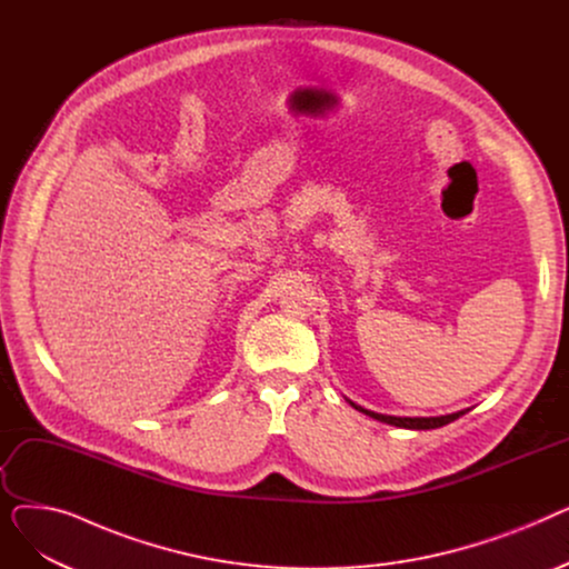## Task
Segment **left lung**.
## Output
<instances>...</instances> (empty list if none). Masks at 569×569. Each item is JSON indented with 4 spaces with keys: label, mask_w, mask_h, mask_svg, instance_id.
<instances>
[{
    "label": "left lung",
    "mask_w": 569,
    "mask_h": 569,
    "mask_svg": "<svg viewBox=\"0 0 569 569\" xmlns=\"http://www.w3.org/2000/svg\"><path fill=\"white\" fill-rule=\"evenodd\" d=\"M348 403H350L355 410H360V412L373 417V420H378V422L392 425V427H399V429H412V431H427V429L445 427V425H450V422L459 420V417L466 415V410H468V408H466V410H459V412H452V415H438V417H397V415H382V412L367 410V408L357 406V403L350 401V399H348Z\"/></svg>",
    "instance_id": "left-lung-1"
}]
</instances>
